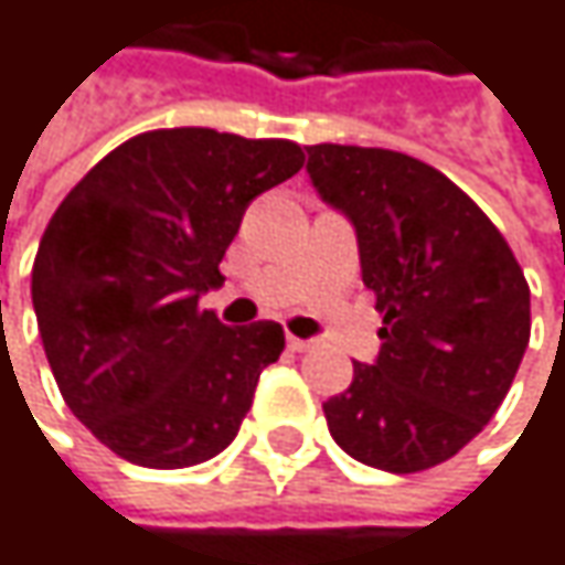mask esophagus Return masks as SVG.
Returning <instances> with one entry per match:
<instances>
[{"mask_svg": "<svg viewBox=\"0 0 565 565\" xmlns=\"http://www.w3.org/2000/svg\"><path fill=\"white\" fill-rule=\"evenodd\" d=\"M287 350L290 353H307V350H313V340H300V337H290L287 333Z\"/></svg>", "mask_w": 565, "mask_h": 565, "instance_id": "obj_1", "label": "esophagus"}]
</instances>
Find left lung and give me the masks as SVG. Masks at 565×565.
Here are the masks:
<instances>
[{
  "instance_id": "left-lung-1",
  "label": "left lung",
  "mask_w": 565,
  "mask_h": 565,
  "mask_svg": "<svg viewBox=\"0 0 565 565\" xmlns=\"http://www.w3.org/2000/svg\"><path fill=\"white\" fill-rule=\"evenodd\" d=\"M317 195L356 232L380 353L323 402L356 461L412 475L458 455L504 402L530 343V287L494 222L438 170L376 147H307Z\"/></svg>"
}]
</instances>
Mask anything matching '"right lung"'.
<instances>
[{
  "label": "right lung",
  "instance_id": "1",
  "mask_svg": "<svg viewBox=\"0 0 565 565\" xmlns=\"http://www.w3.org/2000/svg\"><path fill=\"white\" fill-rule=\"evenodd\" d=\"M300 167L290 140L153 130L57 205L32 268L39 333L67 408L124 461L192 468L235 441L284 330L225 327L199 300L252 199Z\"/></svg>",
  "mask_w": 565,
  "mask_h": 565
}]
</instances>
